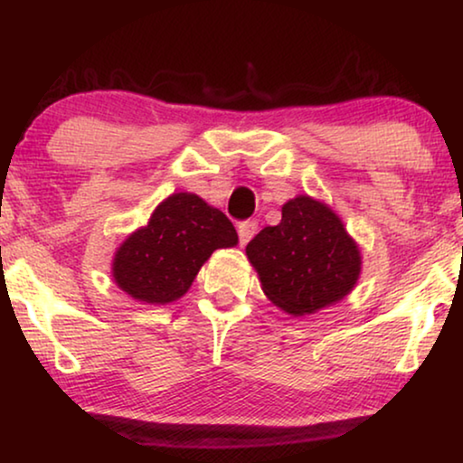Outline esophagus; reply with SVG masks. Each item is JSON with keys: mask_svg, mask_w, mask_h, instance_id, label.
<instances>
[{"mask_svg": "<svg viewBox=\"0 0 463 463\" xmlns=\"http://www.w3.org/2000/svg\"><path fill=\"white\" fill-rule=\"evenodd\" d=\"M255 233H257V221H242V223L238 225V238L242 246L249 244Z\"/></svg>", "mask_w": 463, "mask_h": 463, "instance_id": "obj_1", "label": "esophagus"}]
</instances>
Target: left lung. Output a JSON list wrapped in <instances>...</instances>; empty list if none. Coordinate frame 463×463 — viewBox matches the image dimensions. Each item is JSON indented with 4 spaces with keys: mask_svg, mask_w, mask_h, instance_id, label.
I'll return each instance as SVG.
<instances>
[{
    "mask_svg": "<svg viewBox=\"0 0 463 463\" xmlns=\"http://www.w3.org/2000/svg\"><path fill=\"white\" fill-rule=\"evenodd\" d=\"M268 299L290 316L314 314L344 299L360 276L358 244L322 202L297 195L282 221L263 227L246 246Z\"/></svg>",
    "mask_w": 463,
    "mask_h": 463,
    "instance_id": "8db88e82",
    "label": "left lung"
}]
</instances>
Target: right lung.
<instances>
[{
  "label": "right lung",
  "mask_w": 463,
  "mask_h": 463,
  "mask_svg": "<svg viewBox=\"0 0 463 463\" xmlns=\"http://www.w3.org/2000/svg\"><path fill=\"white\" fill-rule=\"evenodd\" d=\"M236 244V227L219 208L195 194H173L157 204L147 225L124 240L111 274L132 299L164 306L187 293L214 250Z\"/></svg>",
  "instance_id": "1"
}]
</instances>
